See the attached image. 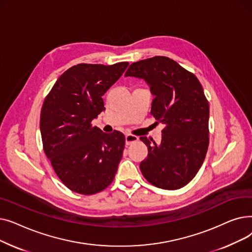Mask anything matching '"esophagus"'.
<instances>
[{
	"label": "esophagus",
	"instance_id": "esophagus-1",
	"mask_svg": "<svg viewBox=\"0 0 252 252\" xmlns=\"http://www.w3.org/2000/svg\"><path fill=\"white\" fill-rule=\"evenodd\" d=\"M138 140H139L138 137H136L134 135H129V134L126 135V145H127V146H128V145H130V144L137 142Z\"/></svg>",
	"mask_w": 252,
	"mask_h": 252
}]
</instances>
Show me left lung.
<instances>
[{
	"label": "left lung",
	"mask_w": 252,
	"mask_h": 252,
	"mask_svg": "<svg viewBox=\"0 0 252 252\" xmlns=\"http://www.w3.org/2000/svg\"><path fill=\"white\" fill-rule=\"evenodd\" d=\"M126 76L143 78L150 86L155 97L150 113L165 126L160 144L140 138L148 147L140 163L144 178L165 190L186 186L201 167L209 144V105L200 82L164 56L131 63Z\"/></svg>",
	"instance_id": "obj_1"
}]
</instances>
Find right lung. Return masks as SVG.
Returning <instances> with one entry per match:
<instances>
[{
	"instance_id": "right-lung-1",
	"label": "right lung",
	"mask_w": 252,
	"mask_h": 252,
	"mask_svg": "<svg viewBox=\"0 0 252 252\" xmlns=\"http://www.w3.org/2000/svg\"><path fill=\"white\" fill-rule=\"evenodd\" d=\"M127 66L128 62L74 65L45 98L39 121L43 148L58 178L75 193H99L115 177L125 135L103 133L92 121L105 110L102 96Z\"/></svg>"
}]
</instances>
